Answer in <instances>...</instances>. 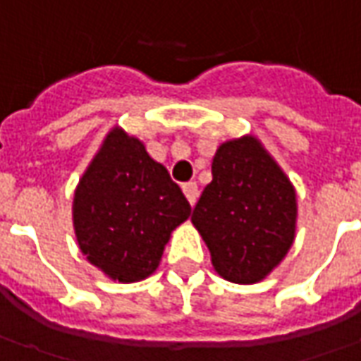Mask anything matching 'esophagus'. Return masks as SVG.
I'll list each match as a JSON object with an SVG mask.
<instances>
[{"mask_svg": "<svg viewBox=\"0 0 361 361\" xmlns=\"http://www.w3.org/2000/svg\"><path fill=\"white\" fill-rule=\"evenodd\" d=\"M183 193H185L188 202H190L192 205H195L197 197H200V190H197V183H195V181H188V183H183Z\"/></svg>", "mask_w": 361, "mask_h": 361, "instance_id": "esophagus-1", "label": "esophagus"}]
</instances>
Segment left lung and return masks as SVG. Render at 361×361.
<instances>
[{
    "instance_id": "obj_1",
    "label": "left lung",
    "mask_w": 361,
    "mask_h": 361,
    "mask_svg": "<svg viewBox=\"0 0 361 361\" xmlns=\"http://www.w3.org/2000/svg\"><path fill=\"white\" fill-rule=\"evenodd\" d=\"M212 176L192 214L212 264L233 283L264 280L293 243V185L252 135L221 143Z\"/></svg>"
}]
</instances>
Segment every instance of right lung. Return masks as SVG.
Returning a JSON list of instances; mask_svg holds the SVG:
<instances>
[{"instance_id": "add662e5", "label": "right lung", "mask_w": 361, "mask_h": 361, "mask_svg": "<svg viewBox=\"0 0 361 361\" xmlns=\"http://www.w3.org/2000/svg\"><path fill=\"white\" fill-rule=\"evenodd\" d=\"M190 214L192 205L168 169L119 128L107 133L73 195L81 254L123 283L156 271L169 233Z\"/></svg>"}]
</instances>
